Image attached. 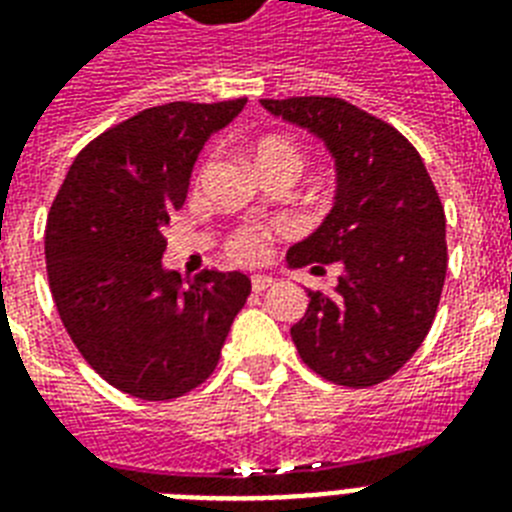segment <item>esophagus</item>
I'll use <instances>...</instances> for the list:
<instances>
[{
	"label": "esophagus",
	"mask_w": 512,
	"mask_h": 512,
	"mask_svg": "<svg viewBox=\"0 0 512 512\" xmlns=\"http://www.w3.org/2000/svg\"><path fill=\"white\" fill-rule=\"evenodd\" d=\"M268 287H273L271 276H252V289H255L257 295H260V292H265Z\"/></svg>",
	"instance_id": "obj_1"
}]
</instances>
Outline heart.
Listing matches in <instances>:
<instances>
[{
  "mask_svg": "<svg viewBox=\"0 0 512 512\" xmlns=\"http://www.w3.org/2000/svg\"><path fill=\"white\" fill-rule=\"evenodd\" d=\"M252 159H255V167H263V164L271 162H287L295 164L300 170L303 164V156H300V148L287 138H279V135H271V138H263L252 151ZM265 244H268V231L265 228H241L231 236L228 241V249L236 260H244V263H255L265 255Z\"/></svg>",
  "mask_w": 512,
  "mask_h": 512,
  "instance_id": "heart-1",
  "label": "heart"
}]
</instances>
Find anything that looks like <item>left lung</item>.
Here are the masks:
<instances>
[{
  "instance_id": "left-lung-1",
  "label": "left lung",
  "mask_w": 512,
  "mask_h": 512,
  "mask_svg": "<svg viewBox=\"0 0 512 512\" xmlns=\"http://www.w3.org/2000/svg\"><path fill=\"white\" fill-rule=\"evenodd\" d=\"M268 114L319 138L335 159V201L303 241L292 268L340 263L332 292L308 289L297 353L345 388L388 380L414 356L446 279V217L417 148L377 116L340 98L260 100Z\"/></svg>"
}]
</instances>
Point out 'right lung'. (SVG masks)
<instances>
[{"instance_id": "add662e5", "label": "right lung", "mask_w": 512, "mask_h": 512, "mask_svg": "<svg viewBox=\"0 0 512 512\" xmlns=\"http://www.w3.org/2000/svg\"><path fill=\"white\" fill-rule=\"evenodd\" d=\"M244 106L146 108L92 140L52 201L44 257L60 321L103 380L143 401L207 380L252 292L239 271L188 281L162 263V228L183 207L201 148Z\"/></svg>"}]
</instances>
